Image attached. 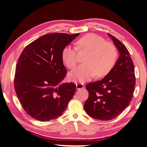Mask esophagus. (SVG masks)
<instances>
[{
    "label": "esophagus",
    "instance_id": "34e87169",
    "mask_svg": "<svg viewBox=\"0 0 147 147\" xmlns=\"http://www.w3.org/2000/svg\"><path fill=\"white\" fill-rule=\"evenodd\" d=\"M76 87L77 89H81L84 87V86L82 84L78 82V83H76Z\"/></svg>",
    "mask_w": 147,
    "mask_h": 147
}]
</instances>
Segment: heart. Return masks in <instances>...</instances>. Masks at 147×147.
Returning a JSON list of instances; mask_svg holds the SVG:
<instances>
[{"label":"heart","instance_id":"b5f03b06","mask_svg":"<svg viewBox=\"0 0 147 147\" xmlns=\"http://www.w3.org/2000/svg\"><path fill=\"white\" fill-rule=\"evenodd\" d=\"M79 49L89 51L85 62L69 73L71 81L83 83L90 80L96 74L103 77L110 73L114 66L117 51L115 45L106 42L102 37L95 34H87L78 41ZM62 59L69 69L74 68L78 63L77 49L74 46H66L62 52Z\"/></svg>","mask_w":147,"mask_h":147}]
</instances>
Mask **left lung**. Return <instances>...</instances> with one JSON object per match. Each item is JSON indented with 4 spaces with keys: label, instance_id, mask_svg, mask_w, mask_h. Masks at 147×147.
<instances>
[{
    "label": "left lung",
    "instance_id": "1",
    "mask_svg": "<svg viewBox=\"0 0 147 147\" xmlns=\"http://www.w3.org/2000/svg\"><path fill=\"white\" fill-rule=\"evenodd\" d=\"M119 53L116 64L101 81L86 86L89 97L84 108L93 118L108 121L119 115L131 102L136 85L134 65L125 46L108 34Z\"/></svg>",
    "mask_w": 147,
    "mask_h": 147
}]
</instances>
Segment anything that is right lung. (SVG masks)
<instances>
[{"instance_id": "add662e5", "label": "right lung", "mask_w": 147, "mask_h": 147, "mask_svg": "<svg viewBox=\"0 0 147 147\" xmlns=\"http://www.w3.org/2000/svg\"><path fill=\"white\" fill-rule=\"evenodd\" d=\"M79 34L51 33L24 48L16 66L14 86L28 114L40 121L62 115L76 92L73 82L62 83L66 69L63 50Z\"/></svg>"}]
</instances>
